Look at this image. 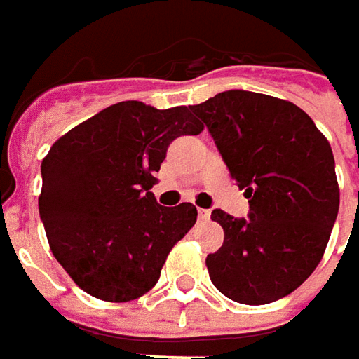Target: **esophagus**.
<instances>
[{"label":"esophagus","mask_w":359,"mask_h":359,"mask_svg":"<svg viewBox=\"0 0 359 359\" xmlns=\"http://www.w3.org/2000/svg\"><path fill=\"white\" fill-rule=\"evenodd\" d=\"M198 215H200V219L201 222H208L210 219V210H198Z\"/></svg>","instance_id":"34e87169"}]
</instances>
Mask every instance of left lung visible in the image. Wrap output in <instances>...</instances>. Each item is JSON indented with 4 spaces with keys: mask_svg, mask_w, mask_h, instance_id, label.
<instances>
[{
    "mask_svg": "<svg viewBox=\"0 0 359 359\" xmlns=\"http://www.w3.org/2000/svg\"><path fill=\"white\" fill-rule=\"evenodd\" d=\"M189 109L205 123L250 217L214 210L224 245L205 257L229 299L262 306L292 294L318 268L339 208L330 142L296 104L254 91H222Z\"/></svg>",
    "mask_w": 359,
    "mask_h": 359,
    "instance_id": "8db88e82",
    "label": "left lung"
}]
</instances>
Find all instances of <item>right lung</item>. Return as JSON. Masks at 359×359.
Returning a JSON list of instances; mask_svg holds the SVG:
<instances>
[{
	"instance_id": "obj_1",
	"label": "right lung",
	"mask_w": 359,
	"mask_h": 359,
	"mask_svg": "<svg viewBox=\"0 0 359 359\" xmlns=\"http://www.w3.org/2000/svg\"><path fill=\"white\" fill-rule=\"evenodd\" d=\"M201 130L186 105L119 102L51 145L41 161L39 215L51 254L83 292L131 302L158 283L198 210L191 203L163 208L149 187L168 145Z\"/></svg>"
}]
</instances>
